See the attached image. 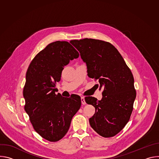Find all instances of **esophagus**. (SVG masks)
Listing matches in <instances>:
<instances>
[{
    "label": "esophagus",
    "mask_w": 159,
    "mask_h": 159,
    "mask_svg": "<svg viewBox=\"0 0 159 159\" xmlns=\"http://www.w3.org/2000/svg\"><path fill=\"white\" fill-rule=\"evenodd\" d=\"M81 102H82V104H84V105L86 104V102L85 101V99H84V97H81Z\"/></svg>",
    "instance_id": "obj_1"
}]
</instances>
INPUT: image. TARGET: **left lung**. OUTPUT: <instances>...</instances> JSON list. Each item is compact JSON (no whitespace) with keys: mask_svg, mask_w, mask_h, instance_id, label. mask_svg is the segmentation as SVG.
<instances>
[{"mask_svg":"<svg viewBox=\"0 0 159 159\" xmlns=\"http://www.w3.org/2000/svg\"><path fill=\"white\" fill-rule=\"evenodd\" d=\"M70 43L86 63L88 76L98 80L97 88L102 89L101 101L92 96L85 98L86 103L96 109L89 118L90 125L103 137H114L127 124L133 111L137 94L131 70L109 42L85 38Z\"/></svg>","mask_w":159,"mask_h":159,"instance_id":"1","label":"left lung"}]
</instances>
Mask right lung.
I'll list each match as a JSON object with an SVG mask.
<instances>
[{"label": "right lung", "mask_w": 159, "mask_h": 159, "mask_svg": "<svg viewBox=\"0 0 159 159\" xmlns=\"http://www.w3.org/2000/svg\"><path fill=\"white\" fill-rule=\"evenodd\" d=\"M79 57L69 42L57 41L39 52L29 65L23 89L25 110L34 129L48 141L55 142L64 137L80 107V96L67 98L55 94L64 66Z\"/></svg>", "instance_id": "add662e5"}]
</instances>
